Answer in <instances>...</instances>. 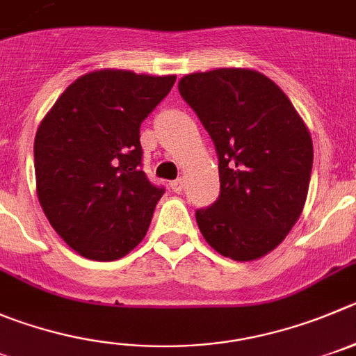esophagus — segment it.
Instances as JSON below:
<instances>
[{
    "instance_id": "obj_1",
    "label": "esophagus",
    "mask_w": 356,
    "mask_h": 356,
    "mask_svg": "<svg viewBox=\"0 0 356 356\" xmlns=\"http://www.w3.org/2000/svg\"><path fill=\"white\" fill-rule=\"evenodd\" d=\"M182 186H184V181H182V179H175V181L170 182V189L174 193H181Z\"/></svg>"
}]
</instances>
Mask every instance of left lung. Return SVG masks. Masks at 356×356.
I'll list each match as a JSON object with an SVG mask.
<instances>
[{
  "label": "left lung",
  "mask_w": 356,
  "mask_h": 356,
  "mask_svg": "<svg viewBox=\"0 0 356 356\" xmlns=\"http://www.w3.org/2000/svg\"><path fill=\"white\" fill-rule=\"evenodd\" d=\"M214 142L219 197L198 209L202 235L235 261L265 257L284 241L307 198L313 140L288 96L264 73L218 68L179 81Z\"/></svg>",
  "instance_id": "1"
}]
</instances>
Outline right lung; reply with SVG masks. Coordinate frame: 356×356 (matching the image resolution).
I'll return each mask as SVG.
<instances>
[{
  "mask_svg": "<svg viewBox=\"0 0 356 356\" xmlns=\"http://www.w3.org/2000/svg\"><path fill=\"white\" fill-rule=\"evenodd\" d=\"M175 75L98 70L70 84L40 122L35 175L40 205L81 257L112 261L140 244L165 188L142 170L140 124Z\"/></svg>",
  "mask_w": 356,
  "mask_h": 356,
  "instance_id": "right-lung-1",
  "label": "right lung"
}]
</instances>
